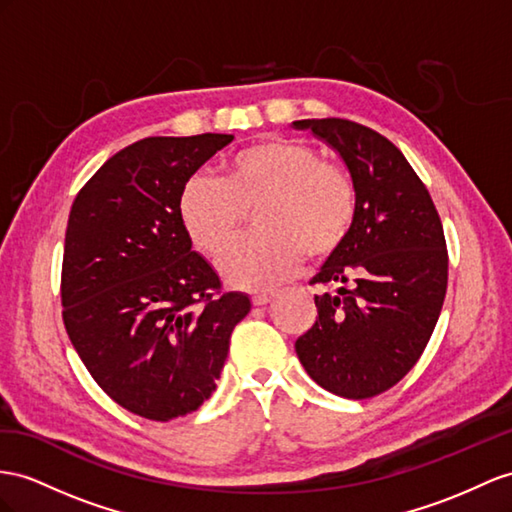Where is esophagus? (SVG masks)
Instances as JSON below:
<instances>
[{"label": "esophagus", "instance_id": "obj_1", "mask_svg": "<svg viewBox=\"0 0 512 512\" xmlns=\"http://www.w3.org/2000/svg\"><path fill=\"white\" fill-rule=\"evenodd\" d=\"M272 298H274L272 292H270V294H268V292H259V294L253 296V305H255V307H264V305L270 303Z\"/></svg>", "mask_w": 512, "mask_h": 512}]
</instances>
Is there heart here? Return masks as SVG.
Instances as JSON below:
<instances>
[{"label":"heart","mask_w":512,"mask_h":512,"mask_svg":"<svg viewBox=\"0 0 512 512\" xmlns=\"http://www.w3.org/2000/svg\"><path fill=\"white\" fill-rule=\"evenodd\" d=\"M261 212L255 238L233 244L220 259L225 279L244 290H266L285 281L309 257L342 244L357 212L350 173L324 162L311 144L266 138L233 153L225 179L194 173L179 196V214L199 251L218 255L235 240L248 209Z\"/></svg>","instance_id":"1"}]
</instances>
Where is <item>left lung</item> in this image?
I'll list each match as a JSON object with an SVG mask.
<instances>
[{
    "label": "left lung",
    "instance_id": "1",
    "mask_svg": "<svg viewBox=\"0 0 512 512\" xmlns=\"http://www.w3.org/2000/svg\"><path fill=\"white\" fill-rule=\"evenodd\" d=\"M342 157L357 188L352 227L311 283L318 318L296 339L305 372L335 396H378L409 372L435 331L448 248L426 186L378 131L346 119L294 121Z\"/></svg>",
    "mask_w": 512,
    "mask_h": 512
}]
</instances>
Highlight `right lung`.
<instances>
[{
  "label": "right lung",
  "instance_id": "right-lung-1",
  "mask_svg": "<svg viewBox=\"0 0 512 512\" xmlns=\"http://www.w3.org/2000/svg\"><path fill=\"white\" fill-rule=\"evenodd\" d=\"M231 134L155 136L112 155L75 196L62 259V320L86 370L153 422L212 396L233 326L251 311L220 292L179 214L186 181Z\"/></svg>",
  "mask_w": 512,
  "mask_h": 512
}]
</instances>
